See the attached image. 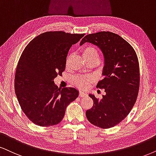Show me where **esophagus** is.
<instances>
[{
  "mask_svg": "<svg viewBox=\"0 0 156 156\" xmlns=\"http://www.w3.org/2000/svg\"><path fill=\"white\" fill-rule=\"evenodd\" d=\"M87 96V94L83 91H80L79 92V96L80 97H84V96Z\"/></svg>",
  "mask_w": 156,
  "mask_h": 156,
  "instance_id": "obj_1",
  "label": "esophagus"
}]
</instances>
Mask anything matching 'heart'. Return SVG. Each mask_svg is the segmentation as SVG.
Returning <instances> with one entry per match:
<instances>
[{"mask_svg": "<svg viewBox=\"0 0 156 156\" xmlns=\"http://www.w3.org/2000/svg\"><path fill=\"white\" fill-rule=\"evenodd\" d=\"M82 55L86 60L90 58H98V52L97 50H96L95 47L92 46L85 47L82 50ZM70 57L71 56H70L68 58V60H70ZM74 81L76 86H78V87L80 88H86L88 85V83H89L90 78H86V77H83V76H79V77H76V78H75Z\"/></svg>", "mask_w": 156, "mask_h": 156, "instance_id": "heart-1", "label": "heart"}]
</instances>
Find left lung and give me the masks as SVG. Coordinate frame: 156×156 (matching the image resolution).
Returning <instances> with one entry per match:
<instances>
[{"instance_id":"1","label":"left lung","mask_w":156,"mask_h":156,"mask_svg":"<svg viewBox=\"0 0 156 156\" xmlns=\"http://www.w3.org/2000/svg\"><path fill=\"white\" fill-rule=\"evenodd\" d=\"M86 42L97 46L104 55V78L97 87L106 92L101 99L89 94L94 105L86 115L94 125L107 129L125 119L135 103L140 86L138 60L133 47L110 31L86 35L80 45Z\"/></svg>"}]
</instances>
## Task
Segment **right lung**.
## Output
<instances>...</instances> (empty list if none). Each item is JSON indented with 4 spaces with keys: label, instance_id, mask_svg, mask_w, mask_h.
Here are the masks:
<instances>
[{
    "label": "right lung",
    "instance_id": "1",
    "mask_svg": "<svg viewBox=\"0 0 156 156\" xmlns=\"http://www.w3.org/2000/svg\"><path fill=\"white\" fill-rule=\"evenodd\" d=\"M83 36L47 31L33 39L21 54L15 73V93L21 109L37 125L60 123L67 106L78 96L76 88H58L54 79L66 69L70 47Z\"/></svg>",
    "mask_w": 156,
    "mask_h": 156
}]
</instances>
